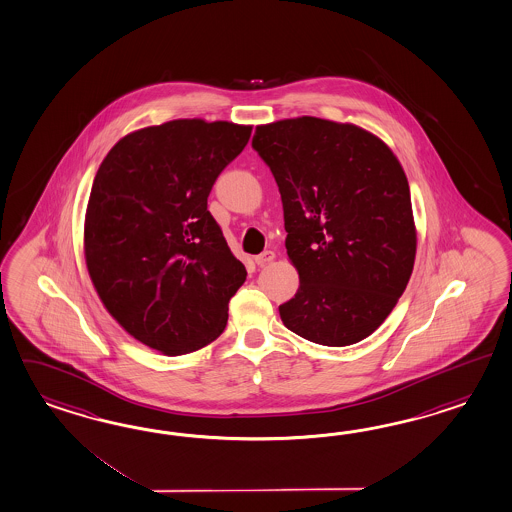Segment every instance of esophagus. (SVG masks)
<instances>
[{
	"instance_id": "esophagus-1",
	"label": "esophagus",
	"mask_w": 512,
	"mask_h": 512,
	"mask_svg": "<svg viewBox=\"0 0 512 512\" xmlns=\"http://www.w3.org/2000/svg\"><path fill=\"white\" fill-rule=\"evenodd\" d=\"M254 260H256V263H258L260 267H263V265H267V263H271L275 260V252H273V250H265L260 256H256Z\"/></svg>"
}]
</instances>
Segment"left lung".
Wrapping results in <instances>:
<instances>
[{
    "label": "left lung",
    "mask_w": 512,
    "mask_h": 512,
    "mask_svg": "<svg viewBox=\"0 0 512 512\" xmlns=\"http://www.w3.org/2000/svg\"><path fill=\"white\" fill-rule=\"evenodd\" d=\"M252 148L275 176L301 282L278 306L284 325L328 347L364 340L414 269L418 239L399 159L377 135L317 117L256 126Z\"/></svg>",
    "instance_id": "obj_1"
}]
</instances>
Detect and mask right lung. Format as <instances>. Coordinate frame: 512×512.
Listing matches in <instances>:
<instances>
[{"mask_svg": "<svg viewBox=\"0 0 512 512\" xmlns=\"http://www.w3.org/2000/svg\"><path fill=\"white\" fill-rule=\"evenodd\" d=\"M250 132L178 118L128 133L96 172L83 232L92 286L118 325L159 353L217 340L247 278L208 197Z\"/></svg>", "mask_w": 512, "mask_h": 512, "instance_id": "add662e5", "label": "right lung"}]
</instances>
